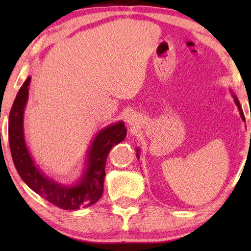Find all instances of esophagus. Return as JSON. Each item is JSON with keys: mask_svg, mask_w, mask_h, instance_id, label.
<instances>
[{"mask_svg": "<svg viewBox=\"0 0 251 251\" xmlns=\"http://www.w3.org/2000/svg\"><path fill=\"white\" fill-rule=\"evenodd\" d=\"M127 124L133 130L138 129L139 125H141V118H139L136 114H130V115L127 117Z\"/></svg>", "mask_w": 251, "mask_h": 251, "instance_id": "obj_1", "label": "esophagus"}]
</instances>
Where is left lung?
Masks as SVG:
<instances>
[{
    "mask_svg": "<svg viewBox=\"0 0 251 251\" xmlns=\"http://www.w3.org/2000/svg\"><path fill=\"white\" fill-rule=\"evenodd\" d=\"M230 92H231V96L233 97V100H235V103H236V105H237V107H238V109H239L240 117L243 118V121H244V122H246V120H245V115H244V112H243V108H241V105H240V103H239V100H238L237 96H236L235 94H233L231 90H230ZM136 156H137V158H139V150H138V148H136Z\"/></svg>",
    "mask_w": 251,
    "mask_h": 251,
    "instance_id": "8db88e82",
    "label": "left lung"
}]
</instances>
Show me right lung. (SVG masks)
Returning a JSON list of instances; mask_svg holds the SVG:
<instances>
[{"label":"right lung","instance_id":"1","mask_svg":"<svg viewBox=\"0 0 251 251\" xmlns=\"http://www.w3.org/2000/svg\"><path fill=\"white\" fill-rule=\"evenodd\" d=\"M27 77L20 88L8 116V142L16 171L33 192L65 210L79 209L99 201L104 192L105 164L113 146L127 135L124 122L104 127L93 139L80 176L73 182L63 184L42 173L32 158L24 136V110L28 100Z\"/></svg>","mask_w":251,"mask_h":251}]
</instances>
